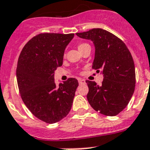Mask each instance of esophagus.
<instances>
[{"instance_id":"obj_1","label":"esophagus","mask_w":150,"mask_h":150,"mask_svg":"<svg viewBox=\"0 0 150 150\" xmlns=\"http://www.w3.org/2000/svg\"><path fill=\"white\" fill-rule=\"evenodd\" d=\"M79 84H84V83H85V81L82 79H79Z\"/></svg>"}]
</instances>
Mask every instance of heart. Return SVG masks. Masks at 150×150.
<instances>
[{
	"label": "heart",
	"mask_w": 150,
	"mask_h": 150,
	"mask_svg": "<svg viewBox=\"0 0 150 150\" xmlns=\"http://www.w3.org/2000/svg\"><path fill=\"white\" fill-rule=\"evenodd\" d=\"M89 44H87V43H81V44H79V45H78V48H79V50H81L84 47H85L86 46H88Z\"/></svg>",
	"instance_id": "heart-1"
}]
</instances>
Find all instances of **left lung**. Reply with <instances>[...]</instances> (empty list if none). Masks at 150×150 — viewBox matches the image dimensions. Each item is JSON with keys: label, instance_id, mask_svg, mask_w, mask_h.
<instances>
[{"label": "left lung", "instance_id": "obj_1", "mask_svg": "<svg viewBox=\"0 0 150 150\" xmlns=\"http://www.w3.org/2000/svg\"><path fill=\"white\" fill-rule=\"evenodd\" d=\"M76 35L93 41L95 57L92 69L103 75L100 86L86 81L88 103L101 114L116 115L127 106L134 91L136 75L132 56L125 44L106 30L93 28Z\"/></svg>", "mask_w": 150, "mask_h": 150}]
</instances>
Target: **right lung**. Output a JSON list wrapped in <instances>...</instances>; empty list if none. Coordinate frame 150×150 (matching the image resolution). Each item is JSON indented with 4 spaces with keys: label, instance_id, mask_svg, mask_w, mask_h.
Here are the masks:
<instances>
[{
    "label": "right lung",
    "instance_id": "1",
    "mask_svg": "<svg viewBox=\"0 0 150 150\" xmlns=\"http://www.w3.org/2000/svg\"><path fill=\"white\" fill-rule=\"evenodd\" d=\"M73 37L72 33H41L29 40L19 54L16 79L22 100L36 118L46 123L62 120L73 103L78 80L69 78L57 86L53 78Z\"/></svg>",
    "mask_w": 150,
    "mask_h": 150
}]
</instances>
